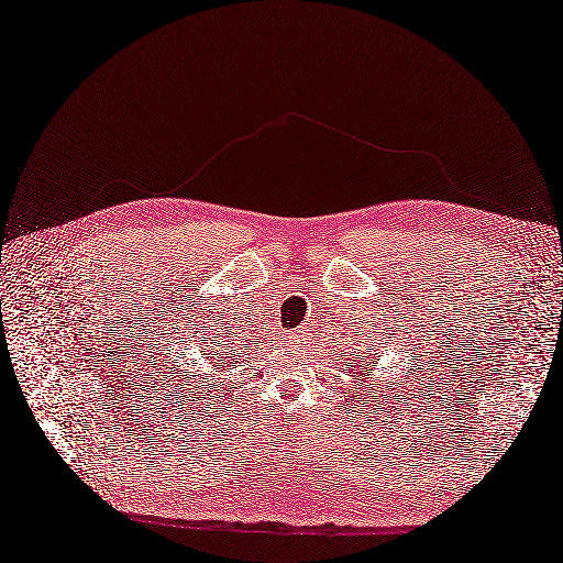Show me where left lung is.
Returning a JSON list of instances; mask_svg holds the SVG:
<instances>
[{
    "label": "left lung",
    "instance_id": "left-lung-1",
    "mask_svg": "<svg viewBox=\"0 0 563 563\" xmlns=\"http://www.w3.org/2000/svg\"><path fill=\"white\" fill-rule=\"evenodd\" d=\"M368 373H371V368H368ZM362 378H364V373H362Z\"/></svg>",
    "mask_w": 563,
    "mask_h": 563
}]
</instances>
